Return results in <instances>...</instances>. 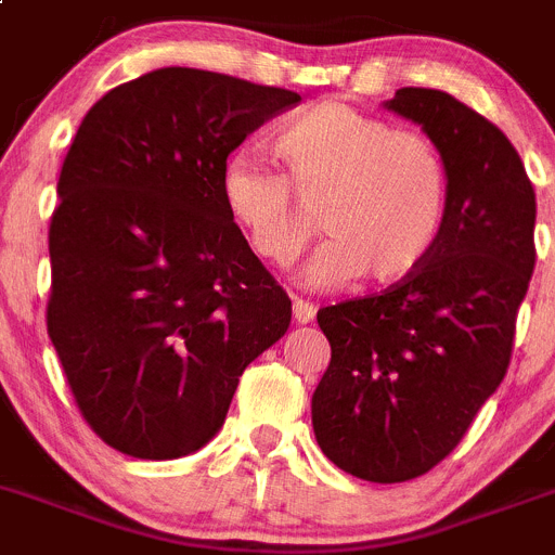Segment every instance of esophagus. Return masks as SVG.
Masks as SVG:
<instances>
[{
	"label": "esophagus",
	"instance_id": "obj_1",
	"mask_svg": "<svg viewBox=\"0 0 555 555\" xmlns=\"http://www.w3.org/2000/svg\"><path fill=\"white\" fill-rule=\"evenodd\" d=\"M293 318H295V323H301V325L312 323V320L318 318V307H312L309 301H301V298H295V301H293Z\"/></svg>",
	"mask_w": 555,
	"mask_h": 555
}]
</instances>
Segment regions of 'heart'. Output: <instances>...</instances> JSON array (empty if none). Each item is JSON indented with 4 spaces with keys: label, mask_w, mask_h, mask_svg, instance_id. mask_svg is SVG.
Masks as SVG:
<instances>
[{
    "label": "heart",
    "mask_w": 555,
    "mask_h": 555,
    "mask_svg": "<svg viewBox=\"0 0 555 555\" xmlns=\"http://www.w3.org/2000/svg\"><path fill=\"white\" fill-rule=\"evenodd\" d=\"M276 147L289 178L248 153L232 155L221 172L227 214L262 260L293 266L318 232L314 214H323L331 241L304 273L307 287H341L359 276L391 287L422 271L449 196L433 139L325 101L287 122Z\"/></svg>",
    "instance_id": "1"
}]
</instances>
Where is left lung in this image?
Here are the masks:
<instances>
[{"instance_id": "left-lung-1", "label": "left lung", "mask_w": 555, "mask_h": 555, "mask_svg": "<svg viewBox=\"0 0 555 555\" xmlns=\"http://www.w3.org/2000/svg\"><path fill=\"white\" fill-rule=\"evenodd\" d=\"M383 106L441 153L447 216L416 276L318 312L331 364L312 427L336 468L395 485L441 463L504 380L534 273L537 196L509 139L449 92L402 87Z\"/></svg>"}]
</instances>
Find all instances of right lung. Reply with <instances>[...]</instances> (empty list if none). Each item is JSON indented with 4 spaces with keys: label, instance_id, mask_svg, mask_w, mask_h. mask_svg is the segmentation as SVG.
Masks as SVG:
<instances>
[{
    "label": "right lung",
    "instance_id": "right-lung-1",
    "mask_svg": "<svg viewBox=\"0 0 555 555\" xmlns=\"http://www.w3.org/2000/svg\"><path fill=\"white\" fill-rule=\"evenodd\" d=\"M298 92L158 67L85 114L51 216L49 336L81 416L139 460L224 424L243 370L293 318L227 214V155Z\"/></svg>",
    "mask_w": 555,
    "mask_h": 555
}]
</instances>
